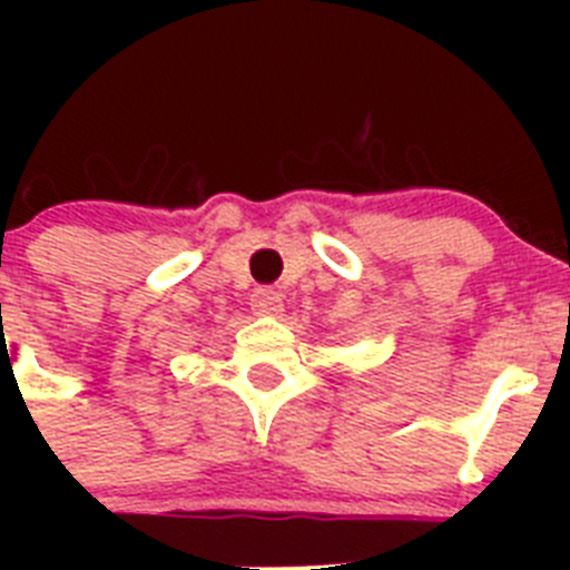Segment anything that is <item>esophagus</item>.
I'll return each mask as SVG.
<instances>
[{"label": "esophagus", "mask_w": 570, "mask_h": 570, "mask_svg": "<svg viewBox=\"0 0 570 570\" xmlns=\"http://www.w3.org/2000/svg\"><path fill=\"white\" fill-rule=\"evenodd\" d=\"M250 311L256 316H276L282 311V296L271 288H256L250 294Z\"/></svg>", "instance_id": "esophagus-1"}]
</instances>
